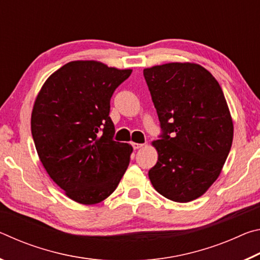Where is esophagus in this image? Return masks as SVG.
I'll return each mask as SVG.
<instances>
[{"instance_id": "esophagus-1", "label": "esophagus", "mask_w": 260, "mask_h": 260, "mask_svg": "<svg viewBox=\"0 0 260 260\" xmlns=\"http://www.w3.org/2000/svg\"><path fill=\"white\" fill-rule=\"evenodd\" d=\"M132 146H133V148L136 150V149L142 148L144 146V143H135V142H133V143H132Z\"/></svg>"}]
</instances>
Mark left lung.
<instances>
[{
	"label": "left lung",
	"mask_w": 260,
	"mask_h": 260,
	"mask_svg": "<svg viewBox=\"0 0 260 260\" xmlns=\"http://www.w3.org/2000/svg\"><path fill=\"white\" fill-rule=\"evenodd\" d=\"M161 133L149 170L166 199H199L219 177L231 151L233 121L218 81L199 64L169 63L143 70Z\"/></svg>",
	"instance_id": "1"
}]
</instances>
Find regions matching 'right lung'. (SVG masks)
Instances as JSON below:
<instances>
[{
    "instance_id": "add662e5",
    "label": "right lung",
    "mask_w": 260,
    "mask_h": 260,
    "mask_svg": "<svg viewBox=\"0 0 260 260\" xmlns=\"http://www.w3.org/2000/svg\"><path fill=\"white\" fill-rule=\"evenodd\" d=\"M132 70L95 60L65 64L35 100L30 129L49 177L70 199L96 204L116 190L133 151L113 140L110 101Z\"/></svg>"
}]
</instances>
